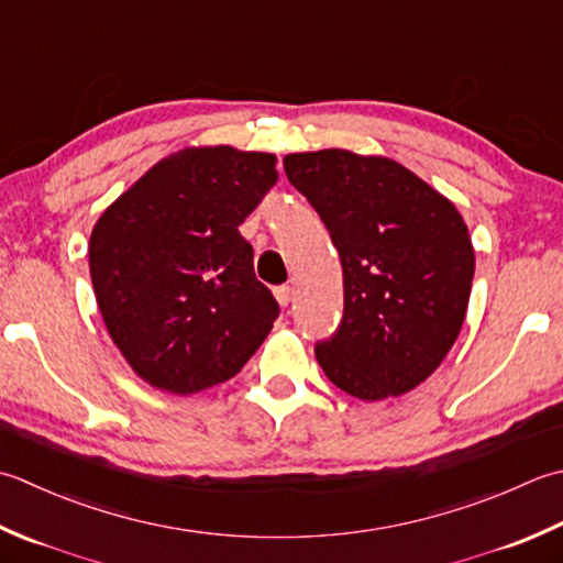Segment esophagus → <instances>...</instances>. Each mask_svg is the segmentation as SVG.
Masks as SVG:
<instances>
[{
  "instance_id": "esophagus-1",
  "label": "esophagus",
  "mask_w": 563,
  "mask_h": 563,
  "mask_svg": "<svg viewBox=\"0 0 563 563\" xmlns=\"http://www.w3.org/2000/svg\"><path fill=\"white\" fill-rule=\"evenodd\" d=\"M273 295H275V300L280 302V307H288V305H290V300H292V290H290V285H278V288L273 290Z\"/></svg>"
}]
</instances>
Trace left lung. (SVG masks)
I'll use <instances>...</instances> for the list:
<instances>
[{
    "instance_id": "1",
    "label": "left lung",
    "mask_w": 563,
    "mask_h": 563,
    "mask_svg": "<svg viewBox=\"0 0 563 563\" xmlns=\"http://www.w3.org/2000/svg\"><path fill=\"white\" fill-rule=\"evenodd\" d=\"M344 268V317L314 356L358 400L395 398L432 376L464 324L473 246L444 195L400 163L329 148L285 156Z\"/></svg>"
}]
</instances>
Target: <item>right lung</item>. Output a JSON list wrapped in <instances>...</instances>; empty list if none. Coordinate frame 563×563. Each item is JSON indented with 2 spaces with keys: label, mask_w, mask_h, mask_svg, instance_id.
Here are the masks:
<instances>
[{
  "label": "right lung",
  "mask_w": 563,
  "mask_h": 563,
  "mask_svg": "<svg viewBox=\"0 0 563 563\" xmlns=\"http://www.w3.org/2000/svg\"><path fill=\"white\" fill-rule=\"evenodd\" d=\"M278 180L275 156L229 146L161 161L99 217L90 275L109 336L153 388L234 378L280 314L239 227Z\"/></svg>",
  "instance_id": "right-lung-1"
}]
</instances>
